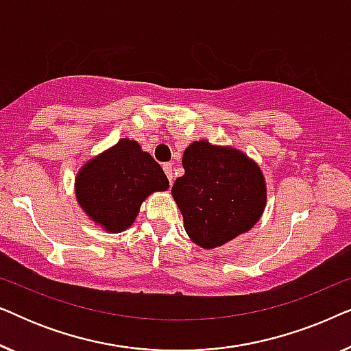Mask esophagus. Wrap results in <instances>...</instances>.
I'll use <instances>...</instances> for the list:
<instances>
[{
    "instance_id": "esophagus-1",
    "label": "esophagus",
    "mask_w": 351,
    "mask_h": 351,
    "mask_svg": "<svg viewBox=\"0 0 351 351\" xmlns=\"http://www.w3.org/2000/svg\"><path fill=\"white\" fill-rule=\"evenodd\" d=\"M162 169H165V174L172 184V179H174V167H172L171 162H166V165H162Z\"/></svg>"
}]
</instances>
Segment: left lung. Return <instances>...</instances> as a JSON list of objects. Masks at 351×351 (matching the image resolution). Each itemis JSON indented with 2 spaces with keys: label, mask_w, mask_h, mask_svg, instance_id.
Returning <instances> with one entry per match:
<instances>
[{
  "label": "left lung",
  "mask_w": 351,
  "mask_h": 351,
  "mask_svg": "<svg viewBox=\"0 0 351 351\" xmlns=\"http://www.w3.org/2000/svg\"><path fill=\"white\" fill-rule=\"evenodd\" d=\"M185 174L172 185L191 241L203 249L223 246L262 217L267 184L254 160L233 147L196 141L182 156Z\"/></svg>",
  "instance_id": "obj_1"
}]
</instances>
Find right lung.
<instances>
[{"label":"right lung","mask_w":351,"mask_h":351,"mask_svg":"<svg viewBox=\"0 0 351 351\" xmlns=\"http://www.w3.org/2000/svg\"><path fill=\"white\" fill-rule=\"evenodd\" d=\"M167 189L169 180L161 166L136 141L126 137L86 161L75 177L81 209L108 233L128 230L143 201Z\"/></svg>","instance_id":"obj_1"}]
</instances>
